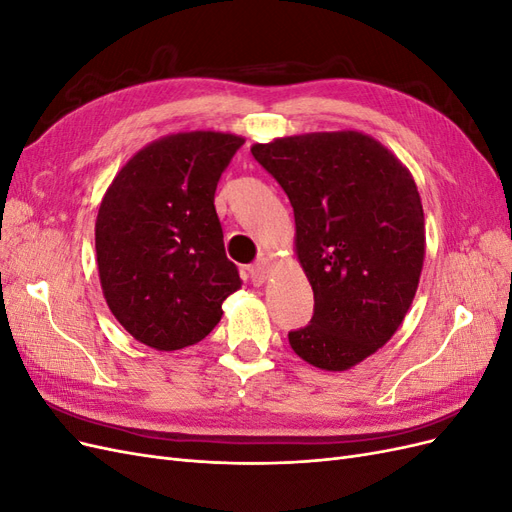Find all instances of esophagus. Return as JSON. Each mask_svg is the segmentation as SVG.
Wrapping results in <instances>:
<instances>
[{"label":"esophagus","instance_id":"1","mask_svg":"<svg viewBox=\"0 0 512 512\" xmlns=\"http://www.w3.org/2000/svg\"><path fill=\"white\" fill-rule=\"evenodd\" d=\"M269 267H271V262H269L267 258H260V260H256L254 265L250 267V280H252V284H254V286H260V284H265V282H267V277H269Z\"/></svg>","mask_w":512,"mask_h":512}]
</instances>
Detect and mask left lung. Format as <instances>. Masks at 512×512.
Segmentation results:
<instances>
[{
	"mask_svg": "<svg viewBox=\"0 0 512 512\" xmlns=\"http://www.w3.org/2000/svg\"><path fill=\"white\" fill-rule=\"evenodd\" d=\"M288 194L294 252L314 316L288 333L309 365L346 371L404 322L425 260V215L410 170L356 130L309 132L252 147Z\"/></svg>",
	"mask_w": 512,
	"mask_h": 512,
	"instance_id": "8db88e82",
	"label": "left lung"
}]
</instances>
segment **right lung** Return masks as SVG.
Returning a JSON list of instances; mask_svg holds the SVG:
<instances>
[{
  "label": "right lung",
  "instance_id": "right-lung-1",
  "mask_svg": "<svg viewBox=\"0 0 512 512\" xmlns=\"http://www.w3.org/2000/svg\"><path fill=\"white\" fill-rule=\"evenodd\" d=\"M243 143L211 130L162 136L123 164L102 198L96 256L104 299L149 348L198 344L241 288L213 200Z\"/></svg>",
  "mask_w": 512,
  "mask_h": 512
}]
</instances>
